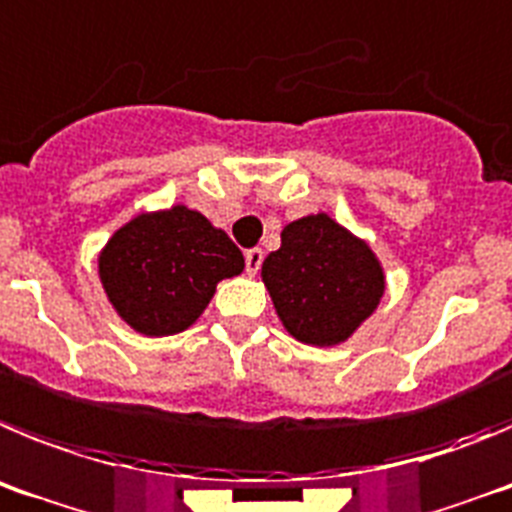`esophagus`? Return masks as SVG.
I'll return each instance as SVG.
<instances>
[{
	"instance_id": "obj_1",
	"label": "esophagus",
	"mask_w": 512,
	"mask_h": 512,
	"mask_svg": "<svg viewBox=\"0 0 512 512\" xmlns=\"http://www.w3.org/2000/svg\"><path fill=\"white\" fill-rule=\"evenodd\" d=\"M262 260H265V252L257 250V247H255V250H247V252H245V267H247V273L255 275L257 270H260Z\"/></svg>"
}]
</instances>
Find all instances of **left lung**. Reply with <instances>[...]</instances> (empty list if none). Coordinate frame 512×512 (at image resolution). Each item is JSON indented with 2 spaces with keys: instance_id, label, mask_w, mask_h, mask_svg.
Returning a JSON list of instances; mask_svg holds the SVG:
<instances>
[{
  "instance_id": "1",
  "label": "left lung",
  "mask_w": 512,
  "mask_h": 512,
  "mask_svg": "<svg viewBox=\"0 0 512 512\" xmlns=\"http://www.w3.org/2000/svg\"><path fill=\"white\" fill-rule=\"evenodd\" d=\"M262 280L285 329L316 347L344 342L385 290L370 247L326 214L283 229L280 250L262 262Z\"/></svg>"
}]
</instances>
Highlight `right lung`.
<instances>
[{"label": "right lung", "mask_w": 512, "mask_h": 512, "mask_svg": "<svg viewBox=\"0 0 512 512\" xmlns=\"http://www.w3.org/2000/svg\"><path fill=\"white\" fill-rule=\"evenodd\" d=\"M232 239L186 206L135 216L99 257L109 301L147 336H168L199 319L222 278L242 273Z\"/></svg>", "instance_id": "add662e5"}]
</instances>
